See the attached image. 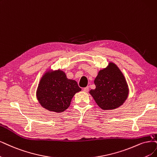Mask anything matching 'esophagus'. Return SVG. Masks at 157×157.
<instances>
[{"mask_svg":"<svg viewBox=\"0 0 157 157\" xmlns=\"http://www.w3.org/2000/svg\"><path fill=\"white\" fill-rule=\"evenodd\" d=\"M89 90V86H86V87H85L83 89V91L85 92H88Z\"/></svg>","mask_w":157,"mask_h":157,"instance_id":"1","label":"esophagus"}]
</instances>
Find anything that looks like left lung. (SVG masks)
Masks as SVG:
<instances>
[{"instance_id": "left-lung-1", "label": "left lung", "mask_w": 157, "mask_h": 157, "mask_svg": "<svg viewBox=\"0 0 157 157\" xmlns=\"http://www.w3.org/2000/svg\"><path fill=\"white\" fill-rule=\"evenodd\" d=\"M95 89L90 94L98 105L103 110L119 107L126 100L129 94L128 86L123 74L113 63L98 73L94 80Z\"/></svg>"}]
</instances>
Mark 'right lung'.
Returning <instances> with one entry per match:
<instances>
[{
	"instance_id": "add662e5",
	"label": "right lung",
	"mask_w": 157,
	"mask_h": 157,
	"mask_svg": "<svg viewBox=\"0 0 157 157\" xmlns=\"http://www.w3.org/2000/svg\"><path fill=\"white\" fill-rule=\"evenodd\" d=\"M82 90L74 80L68 79L65 73L58 71L46 72L39 84L37 98L42 107L50 111H65L73 96Z\"/></svg>"
}]
</instances>
